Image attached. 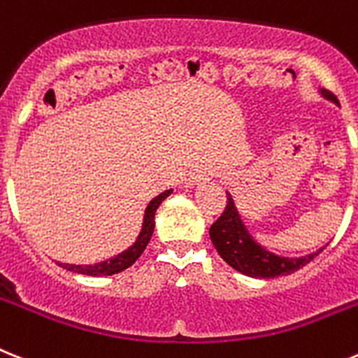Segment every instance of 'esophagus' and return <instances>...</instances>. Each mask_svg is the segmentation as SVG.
Returning a JSON list of instances; mask_svg holds the SVG:
<instances>
[{
  "instance_id": "34e87169",
  "label": "esophagus",
  "mask_w": 358,
  "mask_h": 358,
  "mask_svg": "<svg viewBox=\"0 0 358 358\" xmlns=\"http://www.w3.org/2000/svg\"><path fill=\"white\" fill-rule=\"evenodd\" d=\"M213 177H215V172H213V170L203 168V170H199V172H195L194 176H192V182H194V185H204V182L212 181Z\"/></svg>"
}]
</instances>
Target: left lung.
I'll return each mask as SVG.
<instances>
[{
    "mask_svg": "<svg viewBox=\"0 0 358 358\" xmlns=\"http://www.w3.org/2000/svg\"><path fill=\"white\" fill-rule=\"evenodd\" d=\"M320 96L324 99L331 101L338 106V99L333 96L331 92L320 88ZM228 194V204H226L222 215L217 219L210 228V239L213 246L222 257V261L228 262L234 270L239 273L255 277V279H275L280 275H289L297 271L299 268L306 266L308 262L319 255L322 248L317 252L308 253L304 257H282L275 255L273 252L266 250L264 246L253 239L246 224L241 219V213L234 203L230 192Z\"/></svg>",
    "mask_w": 358,
    "mask_h": 358,
    "instance_id": "obj_1",
    "label": "left lung"
}]
</instances>
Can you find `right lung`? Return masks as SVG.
<instances>
[{
    "mask_svg": "<svg viewBox=\"0 0 358 358\" xmlns=\"http://www.w3.org/2000/svg\"><path fill=\"white\" fill-rule=\"evenodd\" d=\"M170 194H172V190H166L150 201V204L145 210V217H143L141 231H139V235H137L136 243H134L128 250H124V252H121L119 255H115V257L112 259H106V261L103 262H96V264H85V266L83 264H59V266L65 268V270L69 271H74V273L90 275V277L114 275V273H119V271L127 270V268H130L137 259L141 257V253L145 252L146 244H148L150 239H152V234H154V228H155V212H157L159 204L163 203Z\"/></svg>",
    "mask_w": 358,
    "mask_h": 358,
    "instance_id": "obj_1",
    "label": "right lung"
}]
</instances>
